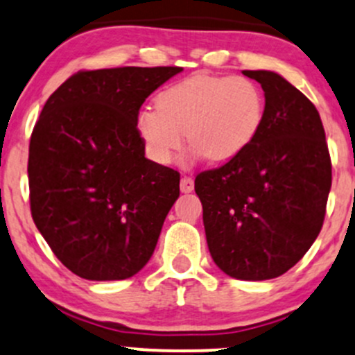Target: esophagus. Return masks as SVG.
Here are the masks:
<instances>
[{"label": "esophagus", "mask_w": 355, "mask_h": 355, "mask_svg": "<svg viewBox=\"0 0 355 355\" xmlns=\"http://www.w3.org/2000/svg\"><path fill=\"white\" fill-rule=\"evenodd\" d=\"M180 190L184 193H190L193 190V178L192 177H182L180 180Z\"/></svg>", "instance_id": "1"}]
</instances>
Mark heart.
<instances>
[{
    "instance_id": "1",
    "label": "heart",
    "mask_w": 355,
    "mask_h": 355,
    "mask_svg": "<svg viewBox=\"0 0 355 355\" xmlns=\"http://www.w3.org/2000/svg\"><path fill=\"white\" fill-rule=\"evenodd\" d=\"M264 121V94L244 76H193L157 96V109L136 116L146 155L168 165L184 146L209 162L239 157L258 138Z\"/></svg>"
}]
</instances>
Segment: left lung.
<instances>
[{
    "mask_svg": "<svg viewBox=\"0 0 355 355\" xmlns=\"http://www.w3.org/2000/svg\"><path fill=\"white\" fill-rule=\"evenodd\" d=\"M264 91L258 138L196 177L214 263L236 279L278 278L320 234L332 163L317 107L271 70H243Z\"/></svg>",
    "mask_w": 355,
    "mask_h": 355,
    "instance_id": "8db88e82",
    "label": "left lung"
}]
</instances>
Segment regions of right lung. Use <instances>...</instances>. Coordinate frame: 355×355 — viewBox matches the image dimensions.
<instances>
[{
	"label": "right lung",
	"instance_id": "right-lung-1",
	"mask_svg": "<svg viewBox=\"0 0 355 355\" xmlns=\"http://www.w3.org/2000/svg\"><path fill=\"white\" fill-rule=\"evenodd\" d=\"M182 70H80L42 109L30 139V209L73 275L126 279L153 254L180 196V173L145 158L136 116L146 97Z\"/></svg>",
	"mask_w": 355,
	"mask_h": 355
}]
</instances>
